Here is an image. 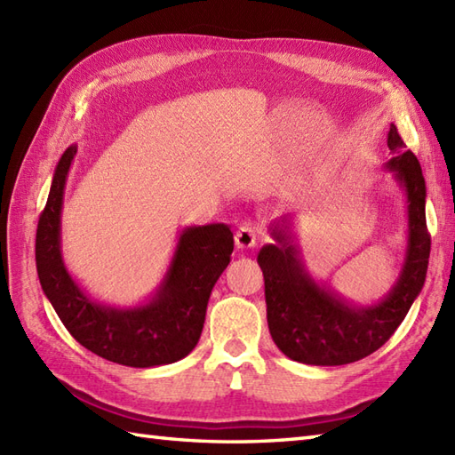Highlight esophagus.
Returning a JSON list of instances; mask_svg holds the SVG:
<instances>
[{
    "label": "esophagus",
    "instance_id": "1",
    "mask_svg": "<svg viewBox=\"0 0 455 455\" xmlns=\"http://www.w3.org/2000/svg\"><path fill=\"white\" fill-rule=\"evenodd\" d=\"M235 243H236V248H240V250L254 248L258 243V230L250 225H243L236 230Z\"/></svg>",
    "mask_w": 455,
    "mask_h": 455
}]
</instances>
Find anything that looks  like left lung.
Wrapping results in <instances>:
<instances>
[{
    "mask_svg": "<svg viewBox=\"0 0 455 455\" xmlns=\"http://www.w3.org/2000/svg\"><path fill=\"white\" fill-rule=\"evenodd\" d=\"M383 164L407 203V248L391 289L373 305H357L308 272L297 244L295 215L269 222L274 243L258 252L264 272L267 328L287 357L307 365H344L362 360L389 340L422 291L430 258L427 183L411 150L391 124Z\"/></svg>",
    "mask_w": 455,
    "mask_h": 455,
    "instance_id": "1",
    "label": "left lung"
}]
</instances>
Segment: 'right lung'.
Instances as JSON below:
<instances>
[{
  "instance_id": "right-lung-1",
  "label": "right lung",
  "mask_w": 455,
  "mask_h": 455,
  "mask_svg": "<svg viewBox=\"0 0 455 455\" xmlns=\"http://www.w3.org/2000/svg\"><path fill=\"white\" fill-rule=\"evenodd\" d=\"M78 147L58 160L36 228V272L48 301L76 340L113 363L156 367L197 346L207 303L225 272L235 238L225 222L181 228L170 266L147 301L117 307L98 301L68 272L62 256V205L68 172Z\"/></svg>"
}]
</instances>
